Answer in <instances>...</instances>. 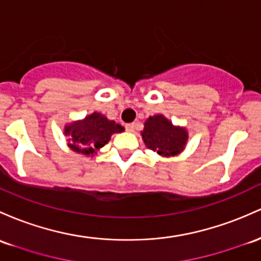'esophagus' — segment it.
I'll list each match as a JSON object with an SVG mask.
<instances>
[{"label": "esophagus", "mask_w": 261, "mask_h": 261, "mask_svg": "<svg viewBox=\"0 0 261 261\" xmlns=\"http://www.w3.org/2000/svg\"><path fill=\"white\" fill-rule=\"evenodd\" d=\"M126 127V130L128 131V133H134V131H135V125L134 124H127L125 126Z\"/></svg>", "instance_id": "esophagus-1"}]
</instances>
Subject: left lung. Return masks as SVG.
Masks as SVG:
<instances>
[{"instance_id": "obj_1", "label": "left lung", "mask_w": 261, "mask_h": 261, "mask_svg": "<svg viewBox=\"0 0 261 261\" xmlns=\"http://www.w3.org/2000/svg\"><path fill=\"white\" fill-rule=\"evenodd\" d=\"M141 136L150 150L163 157L181 153L188 140V133L185 127L174 126L163 115L148 117L145 121Z\"/></svg>"}]
</instances>
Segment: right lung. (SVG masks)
Listing matches in <instances>:
<instances>
[{
	"label": "right lung",
	"mask_w": 261,
	"mask_h": 261,
	"mask_svg": "<svg viewBox=\"0 0 261 261\" xmlns=\"http://www.w3.org/2000/svg\"><path fill=\"white\" fill-rule=\"evenodd\" d=\"M122 131L124 127L121 125L96 111L83 120L65 125L64 127L70 150L85 156H93L110 141L113 134Z\"/></svg>",
	"instance_id": "1"
}]
</instances>
